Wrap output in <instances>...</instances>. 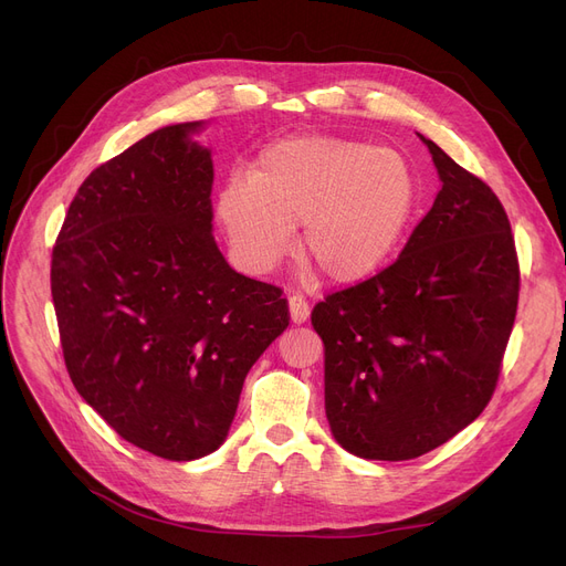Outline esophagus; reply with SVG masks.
Here are the masks:
<instances>
[{
  "mask_svg": "<svg viewBox=\"0 0 566 566\" xmlns=\"http://www.w3.org/2000/svg\"><path fill=\"white\" fill-rule=\"evenodd\" d=\"M289 316H291L293 323H298V325L307 321L310 305H307L303 295H291V298H289Z\"/></svg>",
  "mask_w": 566,
  "mask_h": 566,
  "instance_id": "1",
  "label": "esophagus"
}]
</instances>
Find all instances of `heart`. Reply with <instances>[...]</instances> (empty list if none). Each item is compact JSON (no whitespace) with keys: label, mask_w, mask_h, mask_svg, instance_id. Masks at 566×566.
Here are the masks:
<instances>
[{"label":"heart","mask_w":566,"mask_h":566,"mask_svg":"<svg viewBox=\"0 0 566 566\" xmlns=\"http://www.w3.org/2000/svg\"><path fill=\"white\" fill-rule=\"evenodd\" d=\"M418 208V184L392 148L342 137L282 139L231 174L216 213L238 259L265 273L301 250L333 284H360L392 261Z\"/></svg>","instance_id":"heart-1"}]
</instances>
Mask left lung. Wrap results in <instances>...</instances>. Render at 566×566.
Listing matches in <instances>:
<instances>
[{"label":"left lung","mask_w":566,"mask_h":566,"mask_svg":"<svg viewBox=\"0 0 566 566\" xmlns=\"http://www.w3.org/2000/svg\"><path fill=\"white\" fill-rule=\"evenodd\" d=\"M420 139L442 184L431 211L392 265L312 312L331 431L367 461L422 457L480 418L518 305V259L500 199Z\"/></svg>","instance_id":"1"}]
</instances>
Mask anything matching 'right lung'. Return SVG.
<instances>
[{"label": "right lung", "mask_w": 566, "mask_h": 566, "mask_svg": "<svg viewBox=\"0 0 566 566\" xmlns=\"http://www.w3.org/2000/svg\"><path fill=\"white\" fill-rule=\"evenodd\" d=\"M201 130L158 128L88 174L52 250L75 390L124 440L169 461L220 448L248 371L289 325L282 291L218 250Z\"/></svg>", "instance_id": "right-lung-1"}]
</instances>
